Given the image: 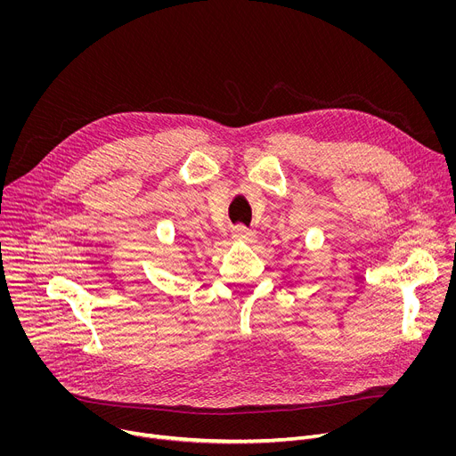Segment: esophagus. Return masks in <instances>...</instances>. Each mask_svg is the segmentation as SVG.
Instances as JSON below:
<instances>
[{
	"label": "esophagus",
	"instance_id": "34e87169",
	"mask_svg": "<svg viewBox=\"0 0 456 456\" xmlns=\"http://www.w3.org/2000/svg\"><path fill=\"white\" fill-rule=\"evenodd\" d=\"M232 234H234V238H236V240H243V241H248V243H252V241L256 240L254 232H252L248 227L241 225V224L234 225V229H232Z\"/></svg>",
	"mask_w": 456,
	"mask_h": 456
}]
</instances>
